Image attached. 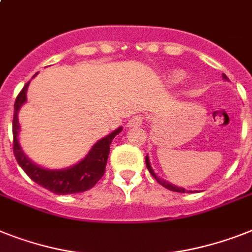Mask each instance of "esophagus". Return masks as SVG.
Returning a JSON list of instances; mask_svg holds the SVG:
<instances>
[{"label": "esophagus", "mask_w": 252, "mask_h": 252, "mask_svg": "<svg viewBox=\"0 0 252 252\" xmlns=\"http://www.w3.org/2000/svg\"><path fill=\"white\" fill-rule=\"evenodd\" d=\"M145 118L142 115H134L128 120V126H142Z\"/></svg>", "instance_id": "34e87169"}]
</instances>
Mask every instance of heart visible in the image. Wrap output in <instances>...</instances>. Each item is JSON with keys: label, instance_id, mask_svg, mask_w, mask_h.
<instances>
[{"label": "heart", "instance_id": "heart-1", "mask_svg": "<svg viewBox=\"0 0 252 252\" xmlns=\"http://www.w3.org/2000/svg\"><path fill=\"white\" fill-rule=\"evenodd\" d=\"M168 83L172 84V85H176V84H180L184 80V73L181 71H175V72L169 73L168 76Z\"/></svg>", "mask_w": 252, "mask_h": 252}]
</instances>
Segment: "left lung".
Wrapping results in <instances>:
<instances>
[{"mask_svg":"<svg viewBox=\"0 0 252 252\" xmlns=\"http://www.w3.org/2000/svg\"><path fill=\"white\" fill-rule=\"evenodd\" d=\"M222 76H224V79L225 80H228V77L225 76V75H224V73H222ZM146 167H147V169H149V172L151 173V176H153V177H154L155 180H157V181H158L159 184H160L161 186H164L165 189H168V190H172V191H177V193H188V190H185L184 189V188H179V186H176V185H172V184H169V183H167V181H164V180H161V179H159L158 176L155 175L154 173V171H153V168H151V165H150V160H149V157H147L146 155ZM190 193V191H189Z\"/></svg>","mask_w":252,"mask_h":252,"instance_id":"8db88e82","label":"left lung"}]
</instances>
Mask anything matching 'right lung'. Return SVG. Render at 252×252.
Segmentation results:
<instances>
[{
    "label": "right lung",
    "mask_w": 252,
    "mask_h": 252,
    "mask_svg": "<svg viewBox=\"0 0 252 252\" xmlns=\"http://www.w3.org/2000/svg\"><path fill=\"white\" fill-rule=\"evenodd\" d=\"M36 76V75H34ZM30 81L23 87V89L18 94L14 105V119H13V137H14V155L18 164L23 168L24 172L28 175L31 180L41 185L45 189L50 190L54 194H75L89 190L101 180L105 173L106 163H107L108 154H110V145L116 134L122 132V126L115 129L112 133L103 137L97 144L94 145L88 153V155L77 164L66 169H45L30 160L24 155L23 150L18 141L19 133V120L18 112L24 102L27 101V89Z\"/></svg>",
    "instance_id": "obj_1"
}]
</instances>
